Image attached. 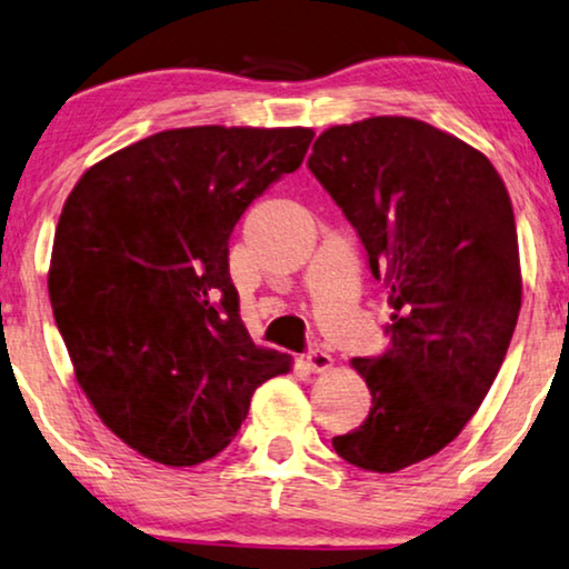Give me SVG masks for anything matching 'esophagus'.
Returning <instances> with one entry per match:
<instances>
[{"instance_id":"34e87169","label":"esophagus","mask_w":569,"mask_h":569,"mask_svg":"<svg viewBox=\"0 0 569 569\" xmlns=\"http://www.w3.org/2000/svg\"><path fill=\"white\" fill-rule=\"evenodd\" d=\"M305 363H307L309 372L320 375V372H328V369H332V356H330V353H325V351H320V348H312V351L307 353Z\"/></svg>"}]
</instances>
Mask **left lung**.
I'll list each match as a JSON object with an SVG mask.
<instances>
[{
  "label": "left lung",
  "instance_id": "8db88e82",
  "mask_svg": "<svg viewBox=\"0 0 569 569\" xmlns=\"http://www.w3.org/2000/svg\"><path fill=\"white\" fill-rule=\"evenodd\" d=\"M309 171L392 307L388 351L351 359L372 408L332 448L363 471H403L463 431L510 348L522 297L510 194L481 150L411 117L330 127Z\"/></svg>",
  "mask_w": 569,
  "mask_h": 569
}]
</instances>
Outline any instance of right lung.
<instances>
[{"instance_id": "obj_1", "label": "right lung", "mask_w": 569, "mask_h": 569, "mask_svg": "<svg viewBox=\"0 0 569 569\" xmlns=\"http://www.w3.org/2000/svg\"><path fill=\"white\" fill-rule=\"evenodd\" d=\"M309 127H181L82 173L59 216L49 299L74 380L140 456L197 466L237 437L249 398L291 372L254 346L229 276L233 226L297 171Z\"/></svg>"}]
</instances>
